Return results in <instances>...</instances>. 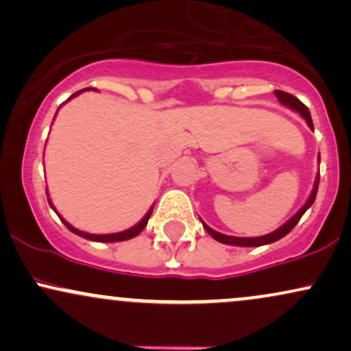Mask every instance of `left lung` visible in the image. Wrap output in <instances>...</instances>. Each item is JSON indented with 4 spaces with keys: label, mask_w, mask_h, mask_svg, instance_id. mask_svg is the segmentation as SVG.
I'll use <instances>...</instances> for the list:
<instances>
[{
    "label": "left lung",
    "mask_w": 351,
    "mask_h": 351,
    "mask_svg": "<svg viewBox=\"0 0 351 351\" xmlns=\"http://www.w3.org/2000/svg\"><path fill=\"white\" fill-rule=\"evenodd\" d=\"M274 94H276V97L279 99V102L282 104V106L292 108V110L299 112V114L304 117L305 122H307V125L310 128L313 130V123H312V117H310V112L307 106H304V104L300 102L299 99L293 97L292 94H287V92H282V90H274ZM318 162H320V155H318ZM318 181H320V175H317L315 178V184H313V189L312 193H310L307 203L302 206L299 211L293 215L291 219L287 221L285 224H282V226L279 229H276V231L271 232V234H265V236H261V237H234V236H226V234H221V232L215 231V229H211L208 226V224H204L203 221V228L206 229L208 234L211 237H215V239L217 241V243H223V244H231V245H241V247H259V245H264V244H271V243H276V241L282 239L284 236H287L289 232L292 231L293 228L297 226V223L300 221V217L304 216V213L307 211V209L312 206L313 201H315V196H317V191H318Z\"/></svg>",
    "instance_id": "left-lung-1"
}]
</instances>
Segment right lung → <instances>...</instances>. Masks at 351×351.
Returning <instances> with one entry per match:
<instances>
[{"instance_id": "1", "label": "right lung", "mask_w": 351, "mask_h": 351, "mask_svg": "<svg viewBox=\"0 0 351 351\" xmlns=\"http://www.w3.org/2000/svg\"><path fill=\"white\" fill-rule=\"evenodd\" d=\"M84 90H88V88H82V90H79V92H75V94H72L69 99H72V97H75V95H79L80 92H84ZM47 193V191H46ZM47 201H49V204H51V208L54 209V206H52V203H51V199L47 198ZM56 211V209H54ZM152 211H153V208H150V211L147 213V215L143 216V219L140 221L138 224H135L134 228H130V229H127V231H122V232H114V234H88V232H84V231H79V229H75L74 226H71L69 223H67L66 219H62V217H60L59 215V217L60 219H62V223L66 224V228L69 229V231H72L74 232V234H77V236H80V237H86V239H88V241H97V243H119V241H127V239H132V237H135V236H138L140 232L143 231V228L147 226V223H148V219H150V216H152ZM58 213V211H56Z\"/></svg>"}]
</instances>
